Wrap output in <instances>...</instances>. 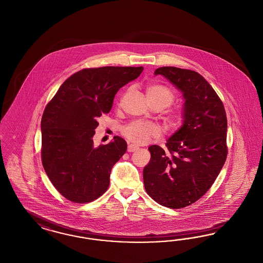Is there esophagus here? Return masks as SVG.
<instances>
[{"instance_id": "esophagus-1", "label": "esophagus", "mask_w": 263, "mask_h": 263, "mask_svg": "<svg viewBox=\"0 0 263 263\" xmlns=\"http://www.w3.org/2000/svg\"><path fill=\"white\" fill-rule=\"evenodd\" d=\"M137 149H138V146L135 145H129L128 147H127V152L128 153H133V152H135Z\"/></svg>"}]
</instances>
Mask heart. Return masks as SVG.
Wrapping results in <instances>:
<instances>
[{"label":"heart","instance_id":"heart-1","mask_svg":"<svg viewBox=\"0 0 263 263\" xmlns=\"http://www.w3.org/2000/svg\"><path fill=\"white\" fill-rule=\"evenodd\" d=\"M146 98L148 103L158 104L162 109L167 108L173 103L175 95L171 89L163 85H151L146 88ZM183 114L179 110L172 111L167 118V125L169 128H178L183 122ZM122 134L127 139L137 145H144L152 139H157L160 136V129L157 125L151 122L133 121L123 127Z\"/></svg>","mask_w":263,"mask_h":263}]
</instances>
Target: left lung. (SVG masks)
<instances>
[{"label":"left lung","mask_w":263,"mask_h":263,"mask_svg":"<svg viewBox=\"0 0 263 263\" xmlns=\"http://www.w3.org/2000/svg\"><path fill=\"white\" fill-rule=\"evenodd\" d=\"M162 74L183 94V124L166 149L151 145L144 168L146 193L164 207L181 209L200 199L216 181L227 156V112L217 92L200 73L161 67Z\"/></svg>","instance_id":"1"}]
</instances>
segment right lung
<instances>
[{
    "label": "right lung",
    "mask_w": 263,
    "mask_h": 263,
    "mask_svg": "<svg viewBox=\"0 0 263 263\" xmlns=\"http://www.w3.org/2000/svg\"><path fill=\"white\" fill-rule=\"evenodd\" d=\"M143 67L86 68L72 74L46 105L42 118V162L57 191L73 203L99 198L109 187L114 165L127 144L114 137L93 145L98 118L108 114L118 89L143 72Z\"/></svg>",
    "instance_id": "1"
}]
</instances>
